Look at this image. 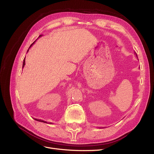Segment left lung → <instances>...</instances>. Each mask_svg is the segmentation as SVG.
<instances>
[{"label":"left lung","mask_w":154,"mask_h":154,"mask_svg":"<svg viewBox=\"0 0 154 154\" xmlns=\"http://www.w3.org/2000/svg\"><path fill=\"white\" fill-rule=\"evenodd\" d=\"M136 57H137V54H136ZM137 58H138V57H137Z\"/></svg>","instance_id":"1"}]
</instances>
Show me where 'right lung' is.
I'll return each mask as SVG.
<instances>
[{
  "label": "right lung",
  "mask_w": 154,
  "mask_h": 154,
  "mask_svg": "<svg viewBox=\"0 0 154 154\" xmlns=\"http://www.w3.org/2000/svg\"><path fill=\"white\" fill-rule=\"evenodd\" d=\"M42 35H40L39 36V37H40ZM35 42V41L33 43H32L31 45H30V47H29V48L31 47V46L32 45V44H33ZM29 49H28V50H27V52H28V51H29ZM24 66H25V58H24V61H23V66H22V67H24ZM36 121H38V122H44V123H47V122H44V121H43V120H41V119H35Z\"/></svg>",
  "instance_id": "add662e5"
}]
</instances>
